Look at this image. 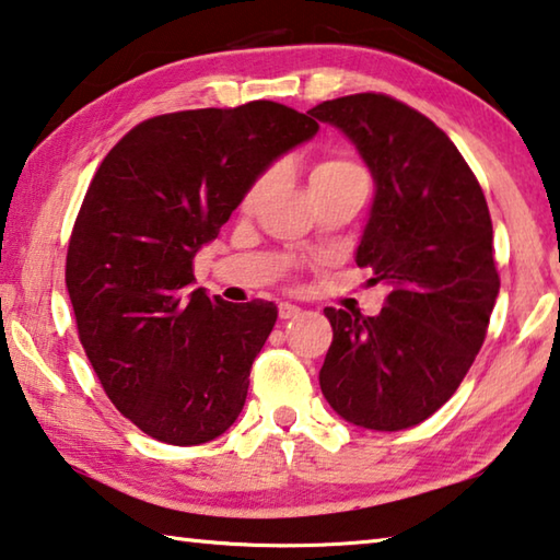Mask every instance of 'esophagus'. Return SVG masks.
<instances>
[{
  "label": "esophagus",
  "instance_id": "esophagus-1",
  "mask_svg": "<svg viewBox=\"0 0 560 560\" xmlns=\"http://www.w3.org/2000/svg\"><path fill=\"white\" fill-rule=\"evenodd\" d=\"M300 312L302 310L298 305H290V302H280V307H278L280 319H292V317H298Z\"/></svg>",
  "mask_w": 560,
  "mask_h": 560
}]
</instances>
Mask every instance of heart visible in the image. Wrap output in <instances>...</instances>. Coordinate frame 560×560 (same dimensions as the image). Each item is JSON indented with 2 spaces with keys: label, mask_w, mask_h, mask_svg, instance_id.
Wrapping results in <instances>:
<instances>
[{
  "label": "heart",
  "mask_w": 560,
  "mask_h": 560,
  "mask_svg": "<svg viewBox=\"0 0 560 560\" xmlns=\"http://www.w3.org/2000/svg\"><path fill=\"white\" fill-rule=\"evenodd\" d=\"M272 179H275L272 172H262L258 179L250 184V189L245 191L241 209L253 211L255 206L262 201V196L268 194ZM366 182H369L366 172L361 170L357 162L345 160V156H325V160H319L310 166V189L315 196L349 189V186H366Z\"/></svg>",
  "instance_id": "b5f03b06"
}]
</instances>
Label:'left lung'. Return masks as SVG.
I'll use <instances>...</instances> for the list:
<instances>
[{"mask_svg": "<svg viewBox=\"0 0 560 560\" xmlns=\"http://www.w3.org/2000/svg\"><path fill=\"white\" fill-rule=\"evenodd\" d=\"M310 115L345 132L374 176L357 265L388 288L376 317L325 310L335 339L322 394L359 428H413L463 384L499 295L482 186L453 140L396 97L357 93Z\"/></svg>", "mask_w": 560, "mask_h": 560, "instance_id": "1", "label": "left lung"}]
</instances>
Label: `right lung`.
I'll return each mask as SVG.
<instances>
[{
  "instance_id": "right-lung-1",
  "label": "right lung",
  "mask_w": 560,
  "mask_h": 560,
  "mask_svg": "<svg viewBox=\"0 0 560 560\" xmlns=\"http://www.w3.org/2000/svg\"><path fill=\"white\" fill-rule=\"evenodd\" d=\"M317 130L272 101L170 113L132 127L97 166L68 243V298L107 398L160 443H209L241 416L278 307L191 290L194 255Z\"/></svg>"
}]
</instances>
